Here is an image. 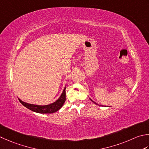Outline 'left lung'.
I'll return each instance as SVG.
<instances>
[{
  "mask_svg": "<svg viewBox=\"0 0 149 149\" xmlns=\"http://www.w3.org/2000/svg\"><path fill=\"white\" fill-rule=\"evenodd\" d=\"M90 100H91V101H92L93 102V103H95V104H98L97 103H95V102H94V101H92V100H91V99H90ZM98 105H99V104H98ZM100 106H102V107H104V106H103V105H100Z\"/></svg>",
  "mask_w": 149,
  "mask_h": 149,
  "instance_id": "left-lung-1",
  "label": "left lung"
}]
</instances>
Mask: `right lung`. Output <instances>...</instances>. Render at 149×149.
I'll return each mask as SVG.
<instances>
[{"instance_id": "right-lung-1", "label": "right lung", "mask_w": 149, "mask_h": 149, "mask_svg": "<svg viewBox=\"0 0 149 149\" xmlns=\"http://www.w3.org/2000/svg\"><path fill=\"white\" fill-rule=\"evenodd\" d=\"M66 86L64 88L62 94L60 95V97L58 98L55 102L52 103H50L47 105H39V104H34L31 103H28L26 102L22 101L20 99H19V101L23 106L30 109V110L37 113H52L58 111L61 108L65 103L66 101Z\"/></svg>"}]
</instances>
